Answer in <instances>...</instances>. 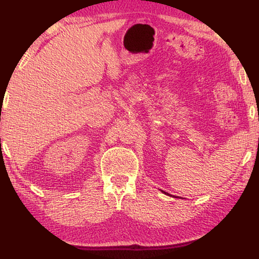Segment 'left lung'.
I'll return each instance as SVG.
<instances>
[{"label":"left lung","mask_w":259,"mask_h":259,"mask_svg":"<svg viewBox=\"0 0 259 259\" xmlns=\"http://www.w3.org/2000/svg\"><path fill=\"white\" fill-rule=\"evenodd\" d=\"M164 193H165V194H167V193H166V192H164Z\"/></svg>","instance_id":"1"}]
</instances>
